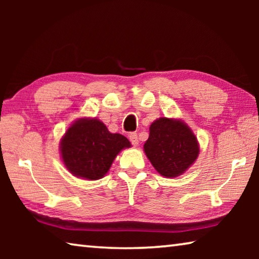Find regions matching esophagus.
Segmentation results:
<instances>
[{
  "label": "esophagus",
  "instance_id": "obj_1",
  "mask_svg": "<svg viewBox=\"0 0 259 259\" xmlns=\"http://www.w3.org/2000/svg\"><path fill=\"white\" fill-rule=\"evenodd\" d=\"M129 139H130V142H131V144H133L134 146H137V145H138L139 140H138L137 134H136V133H131V134L129 135Z\"/></svg>",
  "mask_w": 259,
  "mask_h": 259
}]
</instances>
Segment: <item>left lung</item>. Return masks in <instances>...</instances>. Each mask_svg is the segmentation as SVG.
<instances>
[{
  "label": "left lung",
  "mask_w": 259,
  "mask_h": 259,
  "mask_svg": "<svg viewBox=\"0 0 259 259\" xmlns=\"http://www.w3.org/2000/svg\"><path fill=\"white\" fill-rule=\"evenodd\" d=\"M144 152L161 176H181L199 156V143L184 121L160 117L150 126Z\"/></svg>",
  "instance_id": "8db88e82"
}]
</instances>
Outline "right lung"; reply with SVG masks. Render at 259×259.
Returning <instances> with one entry per match:
<instances>
[{
    "label": "right lung",
    "mask_w": 259,
    "mask_h": 259,
    "mask_svg": "<svg viewBox=\"0 0 259 259\" xmlns=\"http://www.w3.org/2000/svg\"><path fill=\"white\" fill-rule=\"evenodd\" d=\"M130 146L124 136L109 133L102 121L83 117L74 122L63 136L60 155L74 176L97 181L108 172L116 155Z\"/></svg>",
    "instance_id": "obj_1"
}]
</instances>
